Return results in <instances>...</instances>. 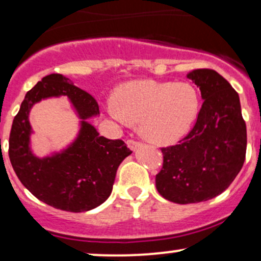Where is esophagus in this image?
I'll list each match as a JSON object with an SVG mask.
<instances>
[{"label": "esophagus", "instance_id": "esophagus-1", "mask_svg": "<svg viewBox=\"0 0 261 261\" xmlns=\"http://www.w3.org/2000/svg\"><path fill=\"white\" fill-rule=\"evenodd\" d=\"M127 146L130 147V149H133V151H136L137 148L142 146V143L139 142V141H135V140H127Z\"/></svg>", "mask_w": 261, "mask_h": 261}]
</instances>
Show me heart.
Returning a JSON list of instances; mask_svg holds the SVG:
<instances>
[{
	"label": "heart",
	"instance_id": "b5f03b06",
	"mask_svg": "<svg viewBox=\"0 0 261 261\" xmlns=\"http://www.w3.org/2000/svg\"><path fill=\"white\" fill-rule=\"evenodd\" d=\"M115 104L107 112L121 124L140 122V131L151 142L173 143L193 127L200 110L199 93L188 82L135 81L115 93Z\"/></svg>",
	"mask_w": 261,
	"mask_h": 261
}]
</instances>
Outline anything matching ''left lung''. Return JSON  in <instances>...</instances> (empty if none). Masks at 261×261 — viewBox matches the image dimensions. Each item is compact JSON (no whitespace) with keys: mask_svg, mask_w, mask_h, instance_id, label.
Returning <instances> with one entry per match:
<instances>
[{"mask_svg":"<svg viewBox=\"0 0 261 261\" xmlns=\"http://www.w3.org/2000/svg\"><path fill=\"white\" fill-rule=\"evenodd\" d=\"M200 88L202 107L191 131L178 145L161 148L163 167L155 188L175 203H195L222 194L241 172L247 151V126L239 95L216 71L187 74Z\"/></svg>","mask_w":261,"mask_h":261,"instance_id":"8db88e82","label":"left lung"}]
</instances>
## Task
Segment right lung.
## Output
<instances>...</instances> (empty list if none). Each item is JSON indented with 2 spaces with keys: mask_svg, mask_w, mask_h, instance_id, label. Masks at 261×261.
I'll return each instance as SVG.
<instances>
[{
  "mask_svg": "<svg viewBox=\"0 0 261 261\" xmlns=\"http://www.w3.org/2000/svg\"><path fill=\"white\" fill-rule=\"evenodd\" d=\"M51 96L69 98L81 119V127L67 148L40 159L30 148L29 113L34 103ZM97 115V100L62 74L45 76L27 92L12 124L8 154L18 179L40 201L64 211L85 212L110 196L116 170L133 152L122 140L100 136L87 121Z\"/></svg>",
  "mask_w": 261,
  "mask_h": 261,
  "instance_id": "right-lung-1",
  "label": "right lung"
}]
</instances>
